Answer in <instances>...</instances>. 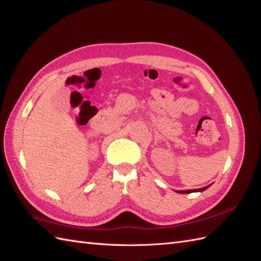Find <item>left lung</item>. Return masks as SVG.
<instances>
[{
	"mask_svg": "<svg viewBox=\"0 0 261 261\" xmlns=\"http://www.w3.org/2000/svg\"><path fill=\"white\" fill-rule=\"evenodd\" d=\"M211 186V185H209ZM209 186H206V187H202V188H199V189H189V190H179V194H190V193H195V192H204V190H206Z\"/></svg>",
	"mask_w": 261,
	"mask_h": 261,
	"instance_id": "8db88e82",
	"label": "left lung"
}]
</instances>
